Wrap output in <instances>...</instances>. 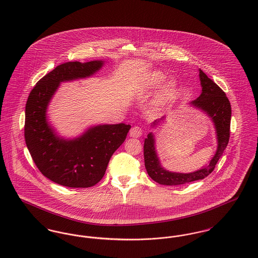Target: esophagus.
<instances>
[{
  "instance_id": "esophagus-1",
  "label": "esophagus",
  "mask_w": 258,
  "mask_h": 258,
  "mask_svg": "<svg viewBox=\"0 0 258 258\" xmlns=\"http://www.w3.org/2000/svg\"><path fill=\"white\" fill-rule=\"evenodd\" d=\"M142 135V130L139 126H134L132 127V130L130 131V136L132 138H140Z\"/></svg>"
}]
</instances>
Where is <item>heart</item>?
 Segmentation results:
<instances>
[{
    "label": "heart",
    "mask_w": 258,
    "mask_h": 258,
    "mask_svg": "<svg viewBox=\"0 0 258 258\" xmlns=\"http://www.w3.org/2000/svg\"><path fill=\"white\" fill-rule=\"evenodd\" d=\"M165 80H166V77L163 74H161L160 72H153V73H151L149 75V78H148V88L152 89V90L153 89H157L163 84V82L165 81ZM173 89H174L173 83L169 82V83H167L164 86L163 94L165 96H168V95H170L172 93Z\"/></svg>",
    "instance_id": "b5f03b06"
}]
</instances>
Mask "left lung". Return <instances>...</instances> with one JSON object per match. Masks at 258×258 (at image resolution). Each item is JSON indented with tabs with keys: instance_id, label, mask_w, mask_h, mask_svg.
I'll use <instances>...</instances> for the list:
<instances>
[{
	"instance_id": "left-lung-1",
	"label": "left lung",
	"mask_w": 258,
	"mask_h": 258,
	"mask_svg": "<svg viewBox=\"0 0 258 258\" xmlns=\"http://www.w3.org/2000/svg\"><path fill=\"white\" fill-rule=\"evenodd\" d=\"M199 80L202 87L201 94L199 98L190 102V105L203 111L210 119H212L217 137V150L213 158L209 163L192 173H176L170 172L164 169L160 163L156 147L155 139L152 133H149L147 138L144 140L143 153H144V164L149 177L164 185H178L184 184L190 181L199 180L206 178L211 174L226 149L229 139H230V125H231V104L227 98L225 92L218 85L210 80L201 70H199ZM165 117L156 119L152 126H156Z\"/></svg>"
}]
</instances>
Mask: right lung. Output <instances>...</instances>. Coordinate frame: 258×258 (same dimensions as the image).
<instances>
[{"label": "right lung", "instance_id": "right-lung-1", "mask_svg": "<svg viewBox=\"0 0 258 258\" xmlns=\"http://www.w3.org/2000/svg\"><path fill=\"white\" fill-rule=\"evenodd\" d=\"M103 64L101 59L61 63L36 83L26 102V146L40 172L60 185L90 187L99 182L131 130L125 123L98 124L76 139H67L58 136L48 121L47 109L59 84L89 78Z\"/></svg>", "mask_w": 258, "mask_h": 258}]
</instances>
